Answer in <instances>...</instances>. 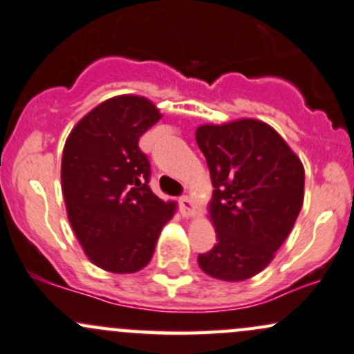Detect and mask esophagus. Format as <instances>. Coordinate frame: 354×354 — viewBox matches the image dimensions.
Masks as SVG:
<instances>
[{
  "label": "esophagus",
  "instance_id": "34e87169",
  "mask_svg": "<svg viewBox=\"0 0 354 354\" xmlns=\"http://www.w3.org/2000/svg\"><path fill=\"white\" fill-rule=\"evenodd\" d=\"M178 205H180V212L184 217H190L194 214V204L190 201V197L182 196L178 198Z\"/></svg>",
  "mask_w": 354,
  "mask_h": 354
}]
</instances>
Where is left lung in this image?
Instances as JSON below:
<instances>
[{
	"label": "left lung",
	"instance_id": "8db88e82",
	"mask_svg": "<svg viewBox=\"0 0 354 354\" xmlns=\"http://www.w3.org/2000/svg\"><path fill=\"white\" fill-rule=\"evenodd\" d=\"M196 140L212 178L217 234L198 266L221 281L249 279L268 268L299 216L304 167L272 127L254 118L201 125Z\"/></svg>",
	"mask_w": 354,
	"mask_h": 354
}]
</instances>
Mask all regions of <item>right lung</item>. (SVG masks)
Segmentation results:
<instances>
[{"label":"right lung","instance_id":"1","mask_svg":"<svg viewBox=\"0 0 354 354\" xmlns=\"http://www.w3.org/2000/svg\"><path fill=\"white\" fill-rule=\"evenodd\" d=\"M160 117L147 98L120 95L95 106L66 138L62 189L68 221L88 259L109 272L145 268L176 212V202L150 190V162L138 147Z\"/></svg>","mask_w":354,"mask_h":354}]
</instances>
